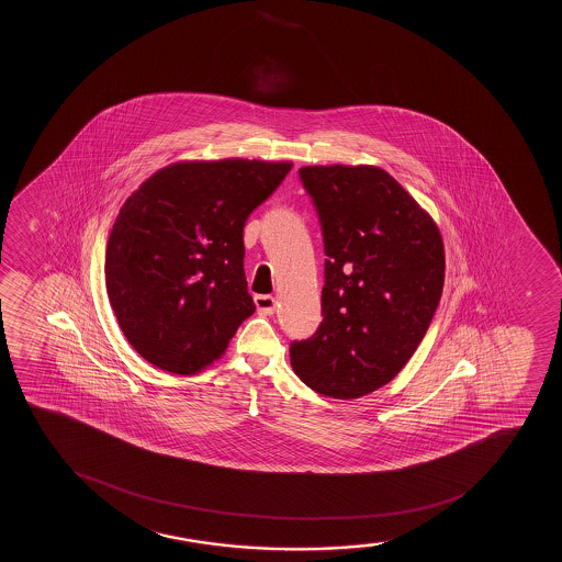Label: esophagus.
I'll use <instances>...</instances> for the list:
<instances>
[{
	"instance_id": "obj_1",
	"label": "esophagus",
	"mask_w": 562,
	"mask_h": 562,
	"mask_svg": "<svg viewBox=\"0 0 562 562\" xmlns=\"http://www.w3.org/2000/svg\"><path fill=\"white\" fill-rule=\"evenodd\" d=\"M255 304H257V311L260 315L270 316L276 313V297L266 296V294H258L255 296Z\"/></svg>"
}]
</instances>
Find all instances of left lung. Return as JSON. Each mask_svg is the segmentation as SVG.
<instances>
[{
	"instance_id": "1",
	"label": "left lung",
	"mask_w": 562,
	"mask_h": 562,
	"mask_svg": "<svg viewBox=\"0 0 562 562\" xmlns=\"http://www.w3.org/2000/svg\"><path fill=\"white\" fill-rule=\"evenodd\" d=\"M324 241L323 323L291 342L305 386L356 400L405 368L426 336L445 284L435 221L376 167H304Z\"/></svg>"
}]
</instances>
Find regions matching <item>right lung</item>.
I'll list each match as a JSON object with an SVG mask.
<instances>
[{
	"label": "right lung",
	"instance_id": "1",
	"mask_svg": "<svg viewBox=\"0 0 562 562\" xmlns=\"http://www.w3.org/2000/svg\"><path fill=\"white\" fill-rule=\"evenodd\" d=\"M292 162H176L144 181L112 226L106 294L131 347L162 371L217 360L255 313L244 226Z\"/></svg>",
	"mask_w": 562,
	"mask_h": 562
}]
</instances>
